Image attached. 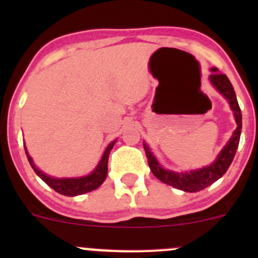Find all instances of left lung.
Here are the masks:
<instances>
[{
    "instance_id": "obj_1",
    "label": "left lung",
    "mask_w": 258,
    "mask_h": 258,
    "mask_svg": "<svg viewBox=\"0 0 258 258\" xmlns=\"http://www.w3.org/2000/svg\"><path fill=\"white\" fill-rule=\"evenodd\" d=\"M211 71H212V74L210 75L211 83L228 101L230 107L232 108L233 114H235L236 123H237V128L233 132L232 137L227 142V145L222 148V151L218 153L217 158L213 161V163H211L210 166H206V167L199 168V170L189 171V172H173V171L165 170V168L161 167V165L157 162L155 156L152 155L148 146L144 142V148L146 156H147L148 166H150L153 175L160 179V181H162L163 183L170 184V186L182 189L184 192L201 191V189L206 188L207 186H210L213 182L217 181L218 178L222 177L226 173V171L228 170L231 163H232L233 157L236 155V151H237L238 144H240L242 114L241 108L237 102V98H236L235 90H233L232 85H231L230 80H228V77L226 75L220 74L216 67H212Z\"/></svg>"
}]
</instances>
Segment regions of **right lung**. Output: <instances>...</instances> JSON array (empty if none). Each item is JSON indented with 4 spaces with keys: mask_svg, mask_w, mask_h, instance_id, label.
<instances>
[{
    "mask_svg": "<svg viewBox=\"0 0 258 258\" xmlns=\"http://www.w3.org/2000/svg\"><path fill=\"white\" fill-rule=\"evenodd\" d=\"M116 144V141L111 142L110 145L106 148L105 153H103L102 158L98 162L97 167L87 176H83V177H72V178H56L51 177V176L46 175L42 171L38 170L37 167L33 163L32 158L28 155L27 150H26V155H27L28 162L32 166L33 171L36 172V175L38 176L42 181H45L51 188H53L54 191L58 192V194L63 195V196H79V195H83L86 192H91L93 189L98 188L101 184L103 183V181L106 179L107 176V163H108V156H110L111 150H112L113 145Z\"/></svg>",
    "mask_w": 258,
    "mask_h": 258,
    "instance_id": "1",
    "label": "right lung"
}]
</instances>
